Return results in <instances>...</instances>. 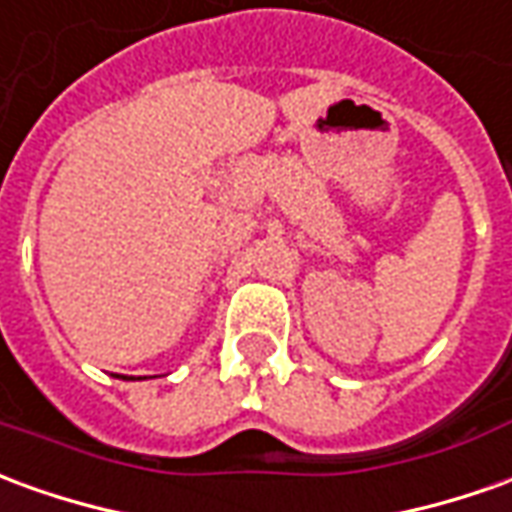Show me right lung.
<instances>
[{
    "instance_id": "right-lung-1",
    "label": "right lung",
    "mask_w": 512,
    "mask_h": 512,
    "mask_svg": "<svg viewBox=\"0 0 512 512\" xmlns=\"http://www.w3.org/2000/svg\"><path fill=\"white\" fill-rule=\"evenodd\" d=\"M124 380H127V377H124Z\"/></svg>"
}]
</instances>
